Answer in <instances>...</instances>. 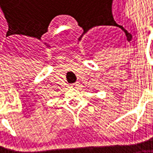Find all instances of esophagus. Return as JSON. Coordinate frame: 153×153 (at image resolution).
Segmentation results:
<instances>
[{
  "label": "esophagus",
  "mask_w": 153,
  "mask_h": 153,
  "mask_svg": "<svg viewBox=\"0 0 153 153\" xmlns=\"http://www.w3.org/2000/svg\"><path fill=\"white\" fill-rule=\"evenodd\" d=\"M77 85H78V84H77V83H73V84H71V85H70V86H71L72 88H76Z\"/></svg>",
  "instance_id": "34e87169"
}]
</instances>
